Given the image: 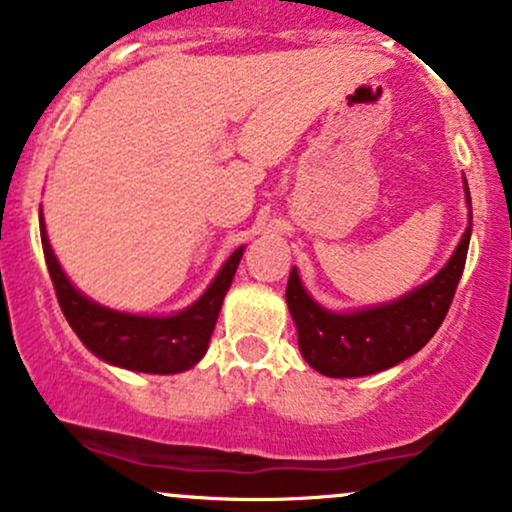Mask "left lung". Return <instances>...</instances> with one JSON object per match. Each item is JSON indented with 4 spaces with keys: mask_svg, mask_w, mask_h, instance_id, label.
Returning a JSON list of instances; mask_svg holds the SVG:
<instances>
[{
    "mask_svg": "<svg viewBox=\"0 0 512 512\" xmlns=\"http://www.w3.org/2000/svg\"><path fill=\"white\" fill-rule=\"evenodd\" d=\"M469 226L449 262L428 284L398 301L352 313H333L318 306L303 289L299 272L291 269L286 303L299 330L301 355L325 376H367L403 362L437 333L462 279L471 238V196L464 179Z\"/></svg>",
    "mask_w": 512,
    "mask_h": 512,
    "instance_id": "1",
    "label": "left lung"
}]
</instances>
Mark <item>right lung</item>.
<instances>
[{
	"label": "right lung",
	"instance_id": "right-lung-1",
	"mask_svg": "<svg viewBox=\"0 0 512 512\" xmlns=\"http://www.w3.org/2000/svg\"><path fill=\"white\" fill-rule=\"evenodd\" d=\"M41 243L55 296L67 323L84 342V347L114 367L145 374L184 372L204 357L218 313H221V303L226 299V291L230 289L245 250V247H238L204 291V296L184 311L174 316H131V313L99 306L72 286L48 243L43 213Z\"/></svg>",
	"mask_w": 512,
	"mask_h": 512
}]
</instances>
